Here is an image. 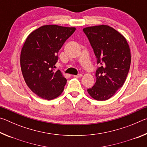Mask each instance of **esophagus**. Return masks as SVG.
<instances>
[{
    "mask_svg": "<svg viewBox=\"0 0 147 147\" xmlns=\"http://www.w3.org/2000/svg\"><path fill=\"white\" fill-rule=\"evenodd\" d=\"M74 76L76 77V78H81V77H82V74H77V75H74Z\"/></svg>",
    "mask_w": 147,
    "mask_h": 147,
    "instance_id": "esophagus-1",
    "label": "esophagus"
}]
</instances>
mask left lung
Masks as SVG:
<instances>
[{
    "mask_svg": "<svg viewBox=\"0 0 147 147\" xmlns=\"http://www.w3.org/2000/svg\"><path fill=\"white\" fill-rule=\"evenodd\" d=\"M99 65L96 80L88 89L96 100H106L123 86L131 63V53L126 38L112 27L106 24L83 29Z\"/></svg>",
    "mask_w": 147,
    "mask_h": 147,
    "instance_id": "left-lung-1",
    "label": "left lung"
}]
</instances>
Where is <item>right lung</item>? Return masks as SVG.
<instances>
[{"label":"right lung","instance_id":"obj_1","mask_svg":"<svg viewBox=\"0 0 147 147\" xmlns=\"http://www.w3.org/2000/svg\"><path fill=\"white\" fill-rule=\"evenodd\" d=\"M74 27L47 24L32 32L22 47L20 64L24 81L39 97L53 100L63 91L67 80L56 70L58 53Z\"/></svg>","mask_w":147,"mask_h":147}]
</instances>
